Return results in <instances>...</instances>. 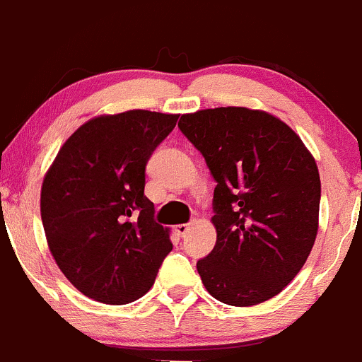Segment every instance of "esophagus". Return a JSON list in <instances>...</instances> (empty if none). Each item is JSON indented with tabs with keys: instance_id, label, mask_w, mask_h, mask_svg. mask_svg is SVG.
<instances>
[{
	"instance_id": "34e87169",
	"label": "esophagus",
	"mask_w": 362,
	"mask_h": 362,
	"mask_svg": "<svg viewBox=\"0 0 362 362\" xmlns=\"http://www.w3.org/2000/svg\"><path fill=\"white\" fill-rule=\"evenodd\" d=\"M189 229H191V223H178V226L175 227V230H177L180 235L187 234Z\"/></svg>"
}]
</instances>
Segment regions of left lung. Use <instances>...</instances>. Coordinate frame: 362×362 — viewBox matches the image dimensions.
Wrapping results in <instances>:
<instances>
[{"instance_id": "left-lung-1", "label": "left lung", "mask_w": 362, "mask_h": 362, "mask_svg": "<svg viewBox=\"0 0 362 362\" xmlns=\"http://www.w3.org/2000/svg\"><path fill=\"white\" fill-rule=\"evenodd\" d=\"M178 128L216 180V243L197 262L204 288L234 307L272 298L295 279L317 235L314 156L284 121L260 109H203L182 114Z\"/></svg>"}]
</instances>
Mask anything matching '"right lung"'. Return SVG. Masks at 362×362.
Returning a JSON list of instances; mask_svg holds the SVG:
<instances>
[{"label": "right lung", "mask_w": 362, "mask_h": 362, "mask_svg": "<svg viewBox=\"0 0 362 362\" xmlns=\"http://www.w3.org/2000/svg\"><path fill=\"white\" fill-rule=\"evenodd\" d=\"M178 114L133 109L86 121L41 185V220L57 265L78 291L124 305L146 295L170 253V229L144 196L146 165Z\"/></svg>", "instance_id": "right-lung-1"}]
</instances>
